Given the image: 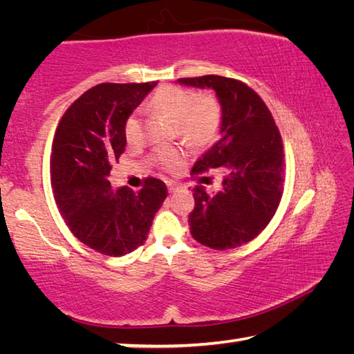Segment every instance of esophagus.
I'll return each mask as SVG.
<instances>
[{
  "instance_id": "obj_1",
  "label": "esophagus",
  "mask_w": 354,
  "mask_h": 354,
  "mask_svg": "<svg viewBox=\"0 0 354 354\" xmlns=\"http://www.w3.org/2000/svg\"><path fill=\"white\" fill-rule=\"evenodd\" d=\"M167 187H169V192H170V194H175V192H178L179 189H183L181 185L176 184V183H173V181H169V183H167Z\"/></svg>"
}]
</instances>
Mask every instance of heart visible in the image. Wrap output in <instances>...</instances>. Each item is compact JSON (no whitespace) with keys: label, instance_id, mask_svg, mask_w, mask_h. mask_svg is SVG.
<instances>
[{"label":"heart","instance_id":"1","mask_svg":"<svg viewBox=\"0 0 354 354\" xmlns=\"http://www.w3.org/2000/svg\"><path fill=\"white\" fill-rule=\"evenodd\" d=\"M151 104L156 111L175 122L178 133L194 143H207L215 139L223 122L220 101L214 95H203L190 88L165 86L154 93ZM139 133V117L129 115L124 123L128 140L136 139ZM183 153L178 148L165 147L154 151V160L167 170L176 169Z\"/></svg>","mask_w":354,"mask_h":354}]
</instances>
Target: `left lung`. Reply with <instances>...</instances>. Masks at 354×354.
Here are the masks:
<instances>
[{"label":"left lung","instance_id":"8db88e82","mask_svg":"<svg viewBox=\"0 0 354 354\" xmlns=\"http://www.w3.org/2000/svg\"><path fill=\"white\" fill-rule=\"evenodd\" d=\"M179 82L214 88L223 111L221 137L192 169V175L217 169L223 181L215 195L195 185L190 234L214 250L241 247L266 230L283 196L286 164L279 129L267 104L242 81L206 75Z\"/></svg>","mask_w":354,"mask_h":354}]
</instances>
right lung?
<instances>
[{
  "label": "right lung",
  "mask_w": 354,
  "mask_h": 354,
  "mask_svg": "<svg viewBox=\"0 0 354 354\" xmlns=\"http://www.w3.org/2000/svg\"><path fill=\"white\" fill-rule=\"evenodd\" d=\"M156 84H98L56 128L50 173L57 209L77 241L101 254L117 257L142 247L167 198L158 178H147L139 192L112 190L107 181L127 147L124 123Z\"/></svg>",
  "instance_id": "add662e5"
}]
</instances>
